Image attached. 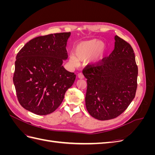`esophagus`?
Returning a JSON list of instances; mask_svg holds the SVG:
<instances>
[{"instance_id":"34e87169","label":"esophagus","mask_w":155,"mask_h":155,"mask_svg":"<svg viewBox=\"0 0 155 155\" xmlns=\"http://www.w3.org/2000/svg\"><path fill=\"white\" fill-rule=\"evenodd\" d=\"M78 77L79 79H83L84 78V76H83V74L82 73H79L78 74Z\"/></svg>"}]
</instances>
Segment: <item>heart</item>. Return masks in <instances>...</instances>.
<instances>
[{
    "label": "heart",
    "mask_w": 155,
    "mask_h": 155,
    "mask_svg": "<svg viewBox=\"0 0 155 155\" xmlns=\"http://www.w3.org/2000/svg\"><path fill=\"white\" fill-rule=\"evenodd\" d=\"M104 43L100 40H91L83 41L79 43L75 48V56L70 55L69 58V62L73 66H77L79 61H85L95 53V51L99 49V51H101L104 48ZM100 55L97 54L94 57L89 60L88 63L91 64H96L99 61Z\"/></svg>",
    "instance_id": "obj_1"
}]
</instances>
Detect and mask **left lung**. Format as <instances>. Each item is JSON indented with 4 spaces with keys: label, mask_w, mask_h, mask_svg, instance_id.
Returning <instances> with one entry per match:
<instances>
[{
    "label": "left lung",
    "mask_w": 155,
    "mask_h": 155,
    "mask_svg": "<svg viewBox=\"0 0 155 155\" xmlns=\"http://www.w3.org/2000/svg\"><path fill=\"white\" fill-rule=\"evenodd\" d=\"M114 48L96 67L83 71L87 79L85 105L91 116L99 120L116 118L135 97L138 67L131 46L114 36Z\"/></svg>",
    "instance_id": "obj_1"
}]
</instances>
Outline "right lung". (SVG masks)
<instances>
[{"label":"right lung","instance_id":"add662e5","mask_svg":"<svg viewBox=\"0 0 155 155\" xmlns=\"http://www.w3.org/2000/svg\"><path fill=\"white\" fill-rule=\"evenodd\" d=\"M70 32L37 37L17 55L13 81L18 102L37 115L49 114L61 104L76 74L63 66Z\"/></svg>","mask_w":155,"mask_h":155}]
</instances>
